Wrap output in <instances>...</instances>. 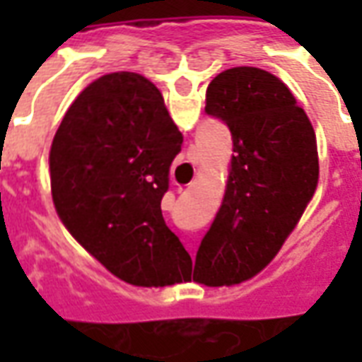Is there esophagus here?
<instances>
[{
  "label": "esophagus",
  "mask_w": 362,
  "mask_h": 362,
  "mask_svg": "<svg viewBox=\"0 0 362 362\" xmlns=\"http://www.w3.org/2000/svg\"><path fill=\"white\" fill-rule=\"evenodd\" d=\"M180 192H182V188H180Z\"/></svg>",
  "instance_id": "obj_1"
}]
</instances>
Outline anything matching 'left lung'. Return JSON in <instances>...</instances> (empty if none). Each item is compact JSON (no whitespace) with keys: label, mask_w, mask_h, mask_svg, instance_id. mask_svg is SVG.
<instances>
[{"label":"left lung","mask_w":362,"mask_h":362,"mask_svg":"<svg viewBox=\"0 0 362 362\" xmlns=\"http://www.w3.org/2000/svg\"><path fill=\"white\" fill-rule=\"evenodd\" d=\"M205 112L233 135L227 189L188 279L238 285L275 258L318 186L316 135L287 85L259 67H233L207 87Z\"/></svg>","instance_id":"8db88e82"}]
</instances>
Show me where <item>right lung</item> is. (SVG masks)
<instances>
[{"mask_svg": "<svg viewBox=\"0 0 362 362\" xmlns=\"http://www.w3.org/2000/svg\"><path fill=\"white\" fill-rule=\"evenodd\" d=\"M182 141L160 90L129 71L85 87L52 141L59 219L108 272L137 287L180 283L192 266L160 211Z\"/></svg>", "mask_w": 362, "mask_h": 362, "instance_id": "right-lung-1", "label": "right lung"}]
</instances>
